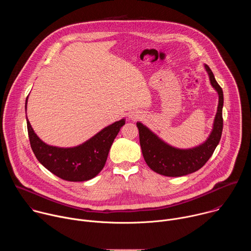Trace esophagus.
I'll list each match as a JSON object with an SVG mask.
<instances>
[{"instance_id": "esophagus-1", "label": "esophagus", "mask_w": 251, "mask_h": 251, "mask_svg": "<svg viewBox=\"0 0 251 251\" xmlns=\"http://www.w3.org/2000/svg\"><path fill=\"white\" fill-rule=\"evenodd\" d=\"M139 117H140V115L137 114V113H134V112L129 115V118H130L131 120H136V119H138Z\"/></svg>"}]
</instances>
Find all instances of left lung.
Returning <instances> with one entry per match:
<instances>
[{
  "mask_svg": "<svg viewBox=\"0 0 251 251\" xmlns=\"http://www.w3.org/2000/svg\"><path fill=\"white\" fill-rule=\"evenodd\" d=\"M211 86L219 94L218 111L212 131L202 144L191 149H177L161 140L149 128L137 122L140 145L145 162L154 172L167 176H182L200 170L211 157L219 145L223 133L224 92L210 68L204 64Z\"/></svg>",
  "mask_w": 251,
  "mask_h": 251,
  "instance_id": "obj_1",
  "label": "left lung"
}]
</instances>
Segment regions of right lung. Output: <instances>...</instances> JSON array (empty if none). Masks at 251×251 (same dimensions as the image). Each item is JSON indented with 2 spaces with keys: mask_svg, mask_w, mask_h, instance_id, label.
Listing matches in <instances>:
<instances>
[{
  "mask_svg": "<svg viewBox=\"0 0 251 251\" xmlns=\"http://www.w3.org/2000/svg\"><path fill=\"white\" fill-rule=\"evenodd\" d=\"M26 103L27 98L25 112ZM124 124L125 119H121L105 127L79 146L59 148L43 142L26 118L29 143L34 156L50 172L68 182L88 181L101 172L112 143Z\"/></svg>",
  "mask_w": 251,
  "mask_h": 251,
  "instance_id": "right-lung-1",
  "label": "right lung"
}]
</instances>
